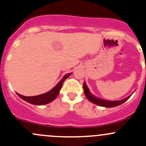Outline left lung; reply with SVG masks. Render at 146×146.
<instances>
[{
	"mask_svg": "<svg viewBox=\"0 0 146 146\" xmlns=\"http://www.w3.org/2000/svg\"><path fill=\"white\" fill-rule=\"evenodd\" d=\"M83 89H84V92L86 97L87 98L89 101H91L93 104H96V105L100 106H104L106 107V108H112V107H115L117 106L121 105L122 104L125 103L126 101L128 100L129 99V97L131 96H128L127 98H126L125 99H122V100L119 101H106V100H103V99H99V98L96 97V96H93L91 92L89 90L88 87H87V85H86L85 82L83 83Z\"/></svg>",
	"mask_w": 146,
	"mask_h": 146,
	"instance_id": "left-lung-1",
	"label": "left lung"
}]
</instances>
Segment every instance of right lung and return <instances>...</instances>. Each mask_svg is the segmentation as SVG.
Masks as SVG:
<instances>
[{
	"label": "right lung",
	"instance_id": "add662e5",
	"mask_svg": "<svg viewBox=\"0 0 146 146\" xmlns=\"http://www.w3.org/2000/svg\"><path fill=\"white\" fill-rule=\"evenodd\" d=\"M70 74H71V73H68V74L66 75V76L61 79L60 82L55 86L52 90L49 91L48 92L43 94L38 95V96H22V95L19 94L18 93L17 94L18 96L20 98H21L23 100L27 101V102L30 103V104H33V105H45V104L52 102V101L56 99V96H57L58 94H59V91H60L61 87H62V85L63 83H64V80H65L66 78H68L69 76H70Z\"/></svg>",
	"mask_w": 146,
	"mask_h": 146
}]
</instances>
